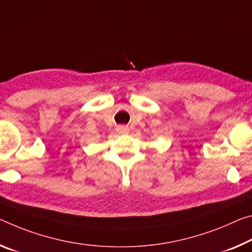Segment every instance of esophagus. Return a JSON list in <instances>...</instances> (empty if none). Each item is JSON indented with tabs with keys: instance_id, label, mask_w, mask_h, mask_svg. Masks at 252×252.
Returning <instances> with one entry per match:
<instances>
[{
	"instance_id": "esophagus-1",
	"label": "esophagus",
	"mask_w": 252,
	"mask_h": 252,
	"mask_svg": "<svg viewBox=\"0 0 252 252\" xmlns=\"http://www.w3.org/2000/svg\"><path fill=\"white\" fill-rule=\"evenodd\" d=\"M117 131L119 133H127V132H129V127L126 126H119L117 127Z\"/></svg>"
}]
</instances>
